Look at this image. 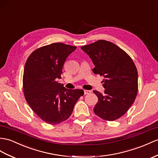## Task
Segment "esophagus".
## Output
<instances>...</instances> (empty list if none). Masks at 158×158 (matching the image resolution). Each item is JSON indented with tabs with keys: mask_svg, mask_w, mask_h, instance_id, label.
<instances>
[{
	"mask_svg": "<svg viewBox=\"0 0 158 158\" xmlns=\"http://www.w3.org/2000/svg\"><path fill=\"white\" fill-rule=\"evenodd\" d=\"M84 94H88L91 93V91L90 90H84Z\"/></svg>",
	"mask_w": 158,
	"mask_h": 158,
	"instance_id": "1",
	"label": "esophagus"
}]
</instances>
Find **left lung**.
I'll return each mask as SVG.
<instances>
[{"instance_id": "1", "label": "left lung", "mask_w": 158, "mask_h": 158, "mask_svg": "<svg viewBox=\"0 0 158 158\" xmlns=\"http://www.w3.org/2000/svg\"><path fill=\"white\" fill-rule=\"evenodd\" d=\"M81 49L93 62L94 74L104 76L105 92L93 91L98 99L94 112L106 121L116 120L126 113L136 98L138 74L135 64L127 53L110 41L98 40Z\"/></svg>"}]
</instances>
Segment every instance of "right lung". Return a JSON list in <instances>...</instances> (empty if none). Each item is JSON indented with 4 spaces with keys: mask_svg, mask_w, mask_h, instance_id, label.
Segmentation results:
<instances>
[{
    "mask_svg": "<svg viewBox=\"0 0 158 158\" xmlns=\"http://www.w3.org/2000/svg\"><path fill=\"white\" fill-rule=\"evenodd\" d=\"M76 49L62 43L48 45L34 51L25 63L23 79L25 99L47 123L56 125L66 121L84 94L83 90H68L57 82L61 78L65 61Z\"/></svg>",
    "mask_w": 158,
    "mask_h": 158,
    "instance_id": "obj_1",
    "label": "right lung"
}]
</instances>
